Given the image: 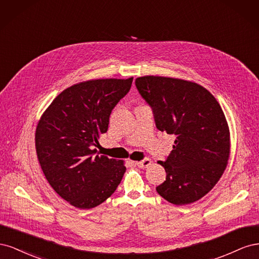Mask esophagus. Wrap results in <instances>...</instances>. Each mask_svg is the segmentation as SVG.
Instances as JSON below:
<instances>
[{"instance_id":"1","label":"esophagus","mask_w":259,"mask_h":259,"mask_svg":"<svg viewBox=\"0 0 259 259\" xmlns=\"http://www.w3.org/2000/svg\"><path fill=\"white\" fill-rule=\"evenodd\" d=\"M136 165L140 168H145V167H148L149 165H151V160L150 159H144L143 161H139V162H136Z\"/></svg>"}]
</instances>
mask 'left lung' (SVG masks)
<instances>
[{
    "mask_svg": "<svg viewBox=\"0 0 259 259\" xmlns=\"http://www.w3.org/2000/svg\"><path fill=\"white\" fill-rule=\"evenodd\" d=\"M135 85L152 109L156 128L175 136L173 150L159 162L166 178L156 191L175 205L200 200L229 159V127L218 101L203 86L173 77L147 75Z\"/></svg>",
    "mask_w": 259,
    "mask_h": 259,
    "instance_id": "left-lung-1",
    "label": "left lung"
}]
</instances>
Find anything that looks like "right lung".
<instances>
[{
  "mask_svg": "<svg viewBox=\"0 0 259 259\" xmlns=\"http://www.w3.org/2000/svg\"><path fill=\"white\" fill-rule=\"evenodd\" d=\"M133 77L101 79L70 86L37 124L35 148L43 173L53 189L77 208L105 202L126 170L122 161L95 154L112 109L130 92Z\"/></svg>",
  "mask_w": 259,
  "mask_h": 259,
  "instance_id": "right-lung-1",
  "label": "right lung"
}]
</instances>
